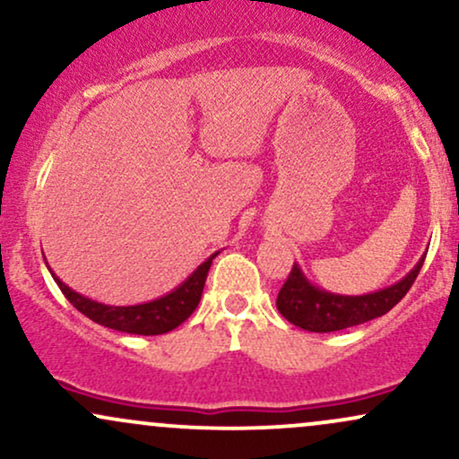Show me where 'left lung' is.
<instances>
[{"label":"left lung","mask_w":459,"mask_h":459,"mask_svg":"<svg viewBox=\"0 0 459 459\" xmlns=\"http://www.w3.org/2000/svg\"><path fill=\"white\" fill-rule=\"evenodd\" d=\"M425 255L399 282L365 296H341L317 287L304 276L302 267L293 263L287 282L278 291L276 307L287 321L308 332H336L382 317L410 291L423 267Z\"/></svg>","instance_id":"obj_1"}]
</instances>
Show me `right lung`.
I'll return each mask as SVG.
<instances>
[{
  "label": "right lung",
  "instance_id": "obj_1",
  "mask_svg": "<svg viewBox=\"0 0 459 459\" xmlns=\"http://www.w3.org/2000/svg\"><path fill=\"white\" fill-rule=\"evenodd\" d=\"M218 255L220 252H213L207 261L200 263L186 281L178 284L177 289H172L170 293H166V296L151 299V302L131 304V307H112V304H103L97 302V299L82 296V293L73 291L68 284L62 282L49 265H47V270L51 272V276H54V281L57 282V287L65 293L68 302L79 313L92 319L94 324L118 332H127V334L155 336L175 330L177 325H181L196 310L200 296H203L204 281H207L209 267H212V263Z\"/></svg>",
  "mask_w": 459,
  "mask_h": 459
}]
</instances>
